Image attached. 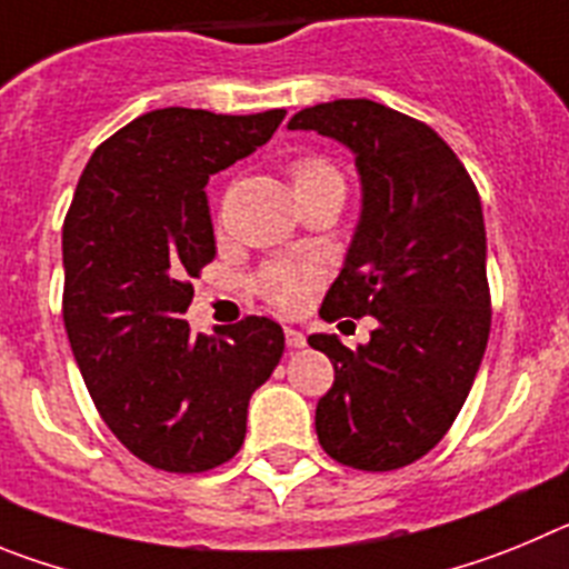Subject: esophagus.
Here are the masks:
<instances>
[{"label": "esophagus", "instance_id": "esophagus-1", "mask_svg": "<svg viewBox=\"0 0 569 569\" xmlns=\"http://www.w3.org/2000/svg\"><path fill=\"white\" fill-rule=\"evenodd\" d=\"M286 346L289 348H303L306 346V335L303 331L291 329V326H286Z\"/></svg>", "mask_w": 569, "mask_h": 569}]
</instances>
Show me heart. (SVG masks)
<instances>
[{
  "mask_svg": "<svg viewBox=\"0 0 569 569\" xmlns=\"http://www.w3.org/2000/svg\"><path fill=\"white\" fill-rule=\"evenodd\" d=\"M289 178L295 192L311 187H326V183H342L335 163L320 156H303L291 161ZM317 283H320V269L315 263H303V260L269 263L258 278V289L266 303L286 311V315L303 309Z\"/></svg>",
  "mask_w": 569,
  "mask_h": 569,
  "instance_id": "heart-1",
  "label": "heart"
}]
</instances>
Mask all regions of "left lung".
<instances>
[{"label": "left lung", "mask_w": 569, "mask_h": 569, "mask_svg": "<svg viewBox=\"0 0 569 569\" xmlns=\"http://www.w3.org/2000/svg\"><path fill=\"white\" fill-rule=\"evenodd\" d=\"M289 130H317L355 152L362 214L320 315L377 320L357 348L309 337L335 366V386L317 402V439L348 468H406L448 433L488 346L482 201L431 127L377 101L306 107Z\"/></svg>", "instance_id": "1"}]
</instances>
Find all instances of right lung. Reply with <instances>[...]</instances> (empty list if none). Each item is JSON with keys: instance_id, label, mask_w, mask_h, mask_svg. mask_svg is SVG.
<instances>
[{"instance_id": "add662e5", "label": "right lung", "mask_w": 569, "mask_h": 569, "mask_svg": "<svg viewBox=\"0 0 569 569\" xmlns=\"http://www.w3.org/2000/svg\"><path fill=\"white\" fill-rule=\"evenodd\" d=\"M286 110L218 116L163 107L87 161L64 229L61 315L96 411L132 457L167 473L229 462L254 388L283 357V329L249 315L218 337L183 320L214 258L209 176L263 147Z\"/></svg>"}]
</instances>
